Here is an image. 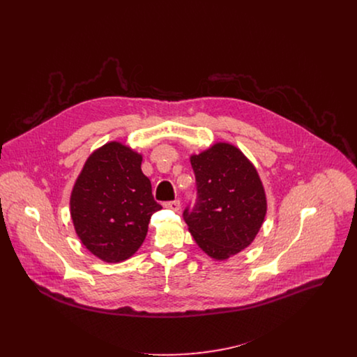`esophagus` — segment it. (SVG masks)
<instances>
[{"instance_id": "1", "label": "esophagus", "mask_w": 357, "mask_h": 357, "mask_svg": "<svg viewBox=\"0 0 357 357\" xmlns=\"http://www.w3.org/2000/svg\"><path fill=\"white\" fill-rule=\"evenodd\" d=\"M165 207L172 208V210H174V211H178V210L181 208V202H180L178 199H177V201H172V202H166Z\"/></svg>"}]
</instances>
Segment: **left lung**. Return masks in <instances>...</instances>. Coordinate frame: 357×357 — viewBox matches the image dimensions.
I'll list each match as a JSON object with an SVG mask.
<instances>
[{
	"instance_id": "left-lung-1",
	"label": "left lung",
	"mask_w": 357,
	"mask_h": 357,
	"mask_svg": "<svg viewBox=\"0 0 357 357\" xmlns=\"http://www.w3.org/2000/svg\"><path fill=\"white\" fill-rule=\"evenodd\" d=\"M197 201L183 217L198 246L215 259L246 249L258 234L266 198L253 163L241 150L217 143L191 156Z\"/></svg>"
}]
</instances>
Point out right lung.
Instances as JSON below:
<instances>
[{
    "label": "right lung",
    "mask_w": 357,
    "mask_h": 357,
    "mask_svg": "<svg viewBox=\"0 0 357 357\" xmlns=\"http://www.w3.org/2000/svg\"><path fill=\"white\" fill-rule=\"evenodd\" d=\"M142 155L111 142L92 153L71 192L70 208L84 246L105 262H119L143 245L150 218L162 206L142 172Z\"/></svg>",
    "instance_id": "1"
}]
</instances>
